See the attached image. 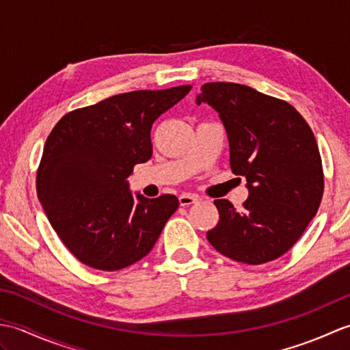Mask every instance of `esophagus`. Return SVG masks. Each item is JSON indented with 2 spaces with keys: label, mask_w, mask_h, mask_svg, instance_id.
Here are the masks:
<instances>
[{
  "label": "esophagus",
  "mask_w": 350,
  "mask_h": 350,
  "mask_svg": "<svg viewBox=\"0 0 350 350\" xmlns=\"http://www.w3.org/2000/svg\"><path fill=\"white\" fill-rule=\"evenodd\" d=\"M197 202H198V197L194 196V194H182V196L179 197V203H180V206H183V207H188V206L194 204V203H197Z\"/></svg>",
  "instance_id": "34e87169"
}]
</instances>
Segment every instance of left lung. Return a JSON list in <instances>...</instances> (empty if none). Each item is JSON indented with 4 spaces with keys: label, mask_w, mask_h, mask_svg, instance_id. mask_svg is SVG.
Here are the masks:
<instances>
[{
    "label": "left lung",
    "mask_w": 350,
    "mask_h": 350,
    "mask_svg": "<svg viewBox=\"0 0 350 350\" xmlns=\"http://www.w3.org/2000/svg\"><path fill=\"white\" fill-rule=\"evenodd\" d=\"M219 113L233 174L247 179L250 196L236 212L215 200L212 247L236 262L263 265L299 241L322 202L325 180L314 133L290 103L234 83L202 85L197 103Z\"/></svg>",
    "instance_id": "left-lung-1"
}]
</instances>
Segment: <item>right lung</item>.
I'll use <instances>...</instances> for the list:
<instances>
[{
	"label": "right lung",
	"mask_w": 350,
	"mask_h": 350,
	"mask_svg": "<svg viewBox=\"0 0 350 350\" xmlns=\"http://www.w3.org/2000/svg\"><path fill=\"white\" fill-rule=\"evenodd\" d=\"M116 94L60 118L37 168V197L57 236L81 263L120 271L146 257L179 207L176 196L132 197L126 179L152 158L150 131L191 90Z\"/></svg>",
	"instance_id": "1"
}]
</instances>
